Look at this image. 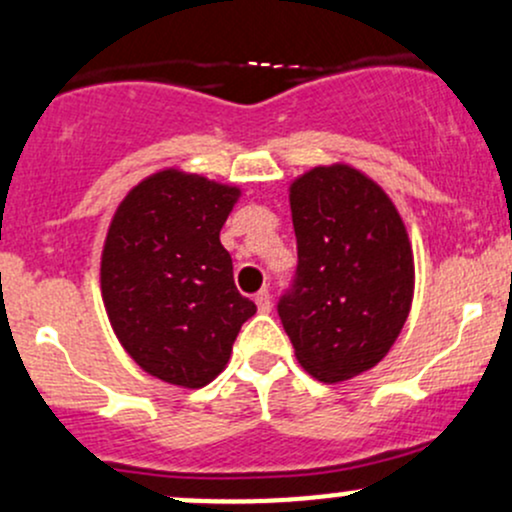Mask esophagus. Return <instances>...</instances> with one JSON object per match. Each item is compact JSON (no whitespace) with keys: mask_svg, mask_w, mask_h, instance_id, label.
Returning a JSON list of instances; mask_svg holds the SVG:
<instances>
[{"mask_svg":"<svg viewBox=\"0 0 512 512\" xmlns=\"http://www.w3.org/2000/svg\"><path fill=\"white\" fill-rule=\"evenodd\" d=\"M255 303H257V311H260V313L272 311V296H269L267 289H262L260 294L255 296Z\"/></svg>","mask_w":512,"mask_h":512,"instance_id":"34e87169","label":"esophagus"}]
</instances>
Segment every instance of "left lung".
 Segmentation results:
<instances>
[{
  "mask_svg": "<svg viewBox=\"0 0 512 512\" xmlns=\"http://www.w3.org/2000/svg\"><path fill=\"white\" fill-rule=\"evenodd\" d=\"M299 267L279 299L296 359L323 384L376 367L413 303V247L389 194L350 165H320L289 187Z\"/></svg>",
  "mask_w": 512,
  "mask_h": 512,
  "instance_id": "obj_1",
  "label": "left lung"
}]
</instances>
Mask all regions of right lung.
I'll use <instances>...</instances> for the list:
<instances>
[{
    "instance_id": "right-lung-1",
    "label": "right lung",
    "mask_w": 512,
    "mask_h": 512,
    "mask_svg": "<svg viewBox=\"0 0 512 512\" xmlns=\"http://www.w3.org/2000/svg\"><path fill=\"white\" fill-rule=\"evenodd\" d=\"M240 189L162 170L121 201L101 250L111 328L143 372L201 389L226 369L257 306L233 282L221 228Z\"/></svg>"
}]
</instances>
